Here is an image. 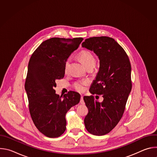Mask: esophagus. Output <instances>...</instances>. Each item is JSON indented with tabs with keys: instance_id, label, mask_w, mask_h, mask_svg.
Here are the masks:
<instances>
[{
	"instance_id": "34e87169",
	"label": "esophagus",
	"mask_w": 157,
	"mask_h": 157,
	"mask_svg": "<svg viewBox=\"0 0 157 157\" xmlns=\"http://www.w3.org/2000/svg\"><path fill=\"white\" fill-rule=\"evenodd\" d=\"M80 103H81V104H84V99H83V96H81V97Z\"/></svg>"
}]
</instances>
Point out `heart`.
<instances>
[{
    "instance_id": "1",
    "label": "heart",
    "mask_w": 157,
    "mask_h": 157,
    "mask_svg": "<svg viewBox=\"0 0 157 157\" xmlns=\"http://www.w3.org/2000/svg\"><path fill=\"white\" fill-rule=\"evenodd\" d=\"M82 63L85 65V66L88 67L89 66L95 65L96 64V58L94 55L88 50H82L78 55ZM70 62V58L67 59L64 62V72L66 73L68 71V66ZM88 81L81 80L76 81L73 84V87L76 91L78 92H83L85 89L86 86L88 84Z\"/></svg>"
}]
</instances>
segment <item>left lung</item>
<instances>
[{
	"label": "left lung",
	"instance_id": "8db88e82",
	"mask_svg": "<svg viewBox=\"0 0 157 157\" xmlns=\"http://www.w3.org/2000/svg\"><path fill=\"white\" fill-rule=\"evenodd\" d=\"M82 47L93 51L99 59V70L89 91L104 98L99 102L93 96H84L89 110L85 127L93 135L104 136L117 125L124 113L132 89L131 64L125 50L112 38H89Z\"/></svg>",
	"mask_w": 157,
	"mask_h": 157
}]
</instances>
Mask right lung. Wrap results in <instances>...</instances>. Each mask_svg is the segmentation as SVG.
Wrapping results in <instances>:
<instances>
[{"mask_svg":"<svg viewBox=\"0 0 157 157\" xmlns=\"http://www.w3.org/2000/svg\"><path fill=\"white\" fill-rule=\"evenodd\" d=\"M82 38H52L33 53L28 65L25 89L32 121L43 135L58 137L66 130V114L78 104L81 96L70 91L63 97L55 93L56 81L64 76V62L78 49Z\"/></svg>","mask_w":157,"mask_h":157,"instance_id":"1","label":"right lung"}]
</instances>
